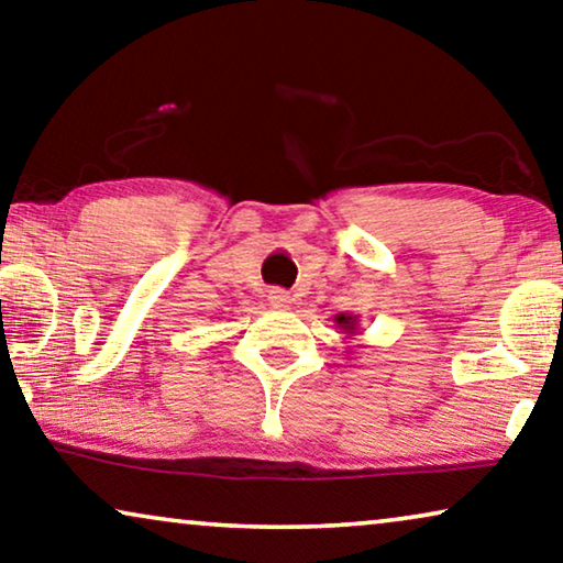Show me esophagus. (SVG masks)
Masks as SVG:
<instances>
[{"instance_id": "esophagus-1", "label": "esophagus", "mask_w": 563, "mask_h": 563, "mask_svg": "<svg viewBox=\"0 0 563 563\" xmlns=\"http://www.w3.org/2000/svg\"><path fill=\"white\" fill-rule=\"evenodd\" d=\"M268 302H272L274 310H289L291 297L284 289H272L268 291Z\"/></svg>"}]
</instances>
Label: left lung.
<instances>
[{
  "label": "left lung",
  "mask_w": 563,
  "mask_h": 563,
  "mask_svg": "<svg viewBox=\"0 0 563 563\" xmlns=\"http://www.w3.org/2000/svg\"><path fill=\"white\" fill-rule=\"evenodd\" d=\"M335 325L341 328V333H345V338L358 335V314H349V312L335 314Z\"/></svg>",
  "instance_id": "1"
}]
</instances>
